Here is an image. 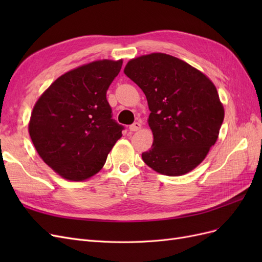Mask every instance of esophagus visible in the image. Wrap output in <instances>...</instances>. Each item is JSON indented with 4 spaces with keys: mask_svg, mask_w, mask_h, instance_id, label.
Instances as JSON below:
<instances>
[{
    "mask_svg": "<svg viewBox=\"0 0 262 262\" xmlns=\"http://www.w3.org/2000/svg\"><path fill=\"white\" fill-rule=\"evenodd\" d=\"M141 128H142V125L140 122H134L133 124H131L129 126L130 131H139V130H141Z\"/></svg>",
    "mask_w": 262,
    "mask_h": 262,
    "instance_id": "34e87169",
    "label": "esophagus"
}]
</instances>
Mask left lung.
<instances>
[{
	"label": "left lung",
	"mask_w": 262,
	"mask_h": 262,
	"mask_svg": "<svg viewBox=\"0 0 262 262\" xmlns=\"http://www.w3.org/2000/svg\"><path fill=\"white\" fill-rule=\"evenodd\" d=\"M123 72L143 91L150 112L153 144L142 160L166 176L193 170L215 144L224 120L215 85L187 62L160 52L131 59Z\"/></svg>",
	"instance_id": "8db88e82"
}]
</instances>
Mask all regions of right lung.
Instances as JSON below:
<instances>
[{
  "instance_id": "right-lung-1",
  "label": "right lung",
  "mask_w": 262,
  "mask_h": 262,
  "mask_svg": "<svg viewBox=\"0 0 262 262\" xmlns=\"http://www.w3.org/2000/svg\"><path fill=\"white\" fill-rule=\"evenodd\" d=\"M122 60H98L58 77L31 112L28 132L42 161L62 178L83 181L102 168L122 137L106 93Z\"/></svg>"
}]
</instances>
